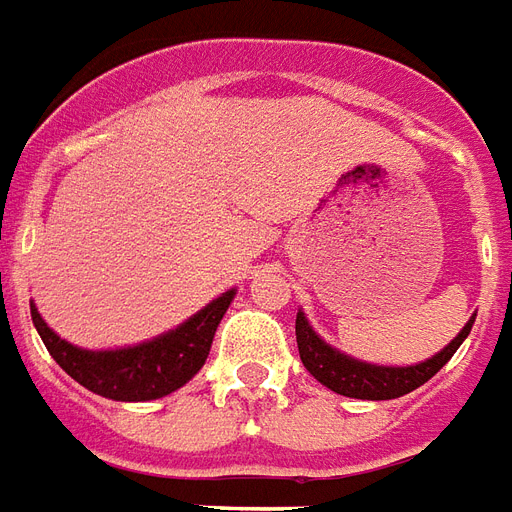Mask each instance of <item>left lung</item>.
Here are the masks:
<instances>
[{
	"mask_svg": "<svg viewBox=\"0 0 512 512\" xmlns=\"http://www.w3.org/2000/svg\"><path fill=\"white\" fill-rule=\"evenodd\" d=\"M472 323H475V317L461 328V333L445 350L437 352L429 361L418 363V366H372V363L347 358L344 352L328 347L312 331L304 312H298V317H295V339H298V352H301L306 372L312 374L317 382H323L325 388H331L339 396H350V399L382 401L399 399L404 393L420 388L423 382H429L453 358V352L461 347V342L467 339Z\"/></svg>",
	"mask_w": 512,
	"mask_h": 512,
	"instance_id": "8db88e82",
	"label": "left lung"
}]
</instances>
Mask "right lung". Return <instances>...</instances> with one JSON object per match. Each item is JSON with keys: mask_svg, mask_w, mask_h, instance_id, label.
Segmentation results:
<instances>
[{"mask_svg": "<svg viewBox=\"0 0 512 512\" xmlns=\"http://www.w3.org/2000/svg\"><path fill=\"white\" fill-rule=\"evenodd\" d=\"M227 290L176 331L124 350L92 352L59 339L32 306V323L54 361L83 388L113 401H151L187 385L206 363L219 320L233 301Z\"/></svg>", "mask_w": 512, "mask_h": 512, "instance_id": "obj_1", "label": "right lung"}]
</instances>
